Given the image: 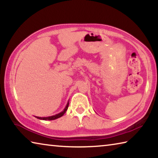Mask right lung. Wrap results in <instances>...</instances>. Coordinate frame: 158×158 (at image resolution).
<instances>
[{
  "label": "right lung",
  "mask_w": 158,
  "mask_h": 158,
  "mask_svg": "<svg viewBox=\"0 0 158 158\" xmlns=\"http://www.w3.org/2000/svg\"><path fill=\"white\" fill-rule=\"evenodd\" d=\"M68 106H69V101L68 102V103H67V105L65 106V109H63V111H62L61 112H60L59 114H57L56 115H53V116H48V117H38V116H35L37 118H38L40 120H44V121H52V120H55V119H57L58 118H60L61 116H63L64 114L65 113L66 111L68 110Z\"/></svg>",
  "instance_id": "1"
}]
</instances>
